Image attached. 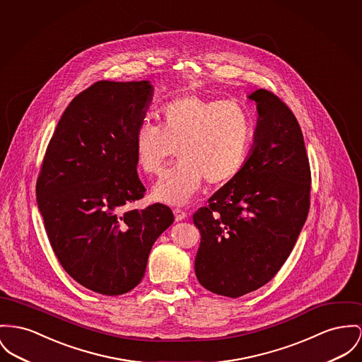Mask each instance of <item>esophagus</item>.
Masks as SVG:
<instances>
[{"mask_svg":"<svg viewBox=\"0 0 362 362\" xmlns=\"http://www.w3.org/2000/svg\"><path fill=\"white\" fill-rule=\"evenodd\" d=\"M174 216H175V221L178 222V221H182V219L187 218V213L184 210H181V209H175L174 210Z\"/></svg>","mask_w":362,"mask_h":362,"instance_id":"1","label":"esophagus"}]
</instances>
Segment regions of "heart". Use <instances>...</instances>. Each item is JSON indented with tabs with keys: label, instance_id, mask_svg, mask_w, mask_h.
Returning <instances> with one entry per match:
<instances>
[{
	"label": "heart",
	"instance_id": "b5f03b06",
	"mask_svg": "<svg viewBox=\"0 0 362 362\" xmlns=\"http://www.w3.org/2000/svg\"><path fill=\"white\" fill-rule=\"evenodd\" d=\"M160 119V124L143 119L133 137L136 162L146 174H160L177 149L180 162L152 189L156 202L182 206L203 180L221 185L239 174L254 134L240 103L187 95L166 103Z\"/></svg>",
	"mask_w": 362,
	"mask_h": 362
}]
</instances>
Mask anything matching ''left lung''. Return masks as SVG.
I'll use <instances>...</instances> for the list:
<instances>
[{
    "label": "left lung",
    "mask_w": 362,
    "mask_h": 362,
    "mask_svg": "<svg viewBox=\"0 0 362 362\" xmlns=\"http://www.w3.org/2000/svg\"><path fill=\"white\" fill-rule=\"evenodd\" d=\"M254 145L239 174L193 214L200 230L199 283L239 298L269 283L284 265L310 207V165L300 126L274 93L258 89Z\"/></svg>",
    "instance_id": "8db88e82"
}]
</instances>
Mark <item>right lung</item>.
I'll list each match as a JSON object with an SVG mask.
<instances>
[{"label":"right lung","mask_w":362,"mask_h":362,"mask_svg":"<svg viewBox=\"0 0 362 362\" xmlns=\"http://www.w3.org/2000/svg\"><path fill=\"white\" fill-rule=\"evenodd\" d=\"M148 81H98L73 98L49 141L37 202L50 245L85 288L122 295L144 277L151 248L174 222L144 197L134 132L152 98Z\"/></svg>","instance_id":"obj_1"}]
</instances>
